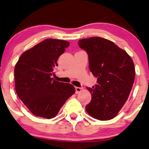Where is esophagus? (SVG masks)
I'll list each match as a JSON object with an SVG mask.
<instances>
[{
	"mask_svg": "<svg viewBox=\"0 0 149 149\" xmlns=\"http://www.w3.org/2000/svg\"><path fill=\"white\" fill-rule=\"evenodd\" d=\"M82 90V88H79V87H76L75 88V91H76V94H78Z\"/></svg>",
	"mask_w": 149,
	"mask_h": 149,
	"instance_id": "34e87169",
	"label": "esophagus"
}]
</instances>
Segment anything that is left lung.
<instances>
[{
  "label": "left lung",
  "instance_id": "8db88e82",
  "mask_svg": "<svg viewBox=\"0 0 149 149\" xmlns=\"http://www.w3.org/2000/svg\"><path fill=\"white\" fill-rule=\"evenodd\" d=\"M81 49L88 55L89 69L97 78L86 106L88 114L100 120H108L118 114L127 98L135 80L132 59L113 42L99 37L79 40Z\"/></svg>",
  "mask_w": 149,
  "mask_h": 149
}]
</instances>
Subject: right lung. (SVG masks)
Listing matches in <instances>:
<instances>
[{"mask_svg":"<svg viewBox=\"0 0 149 149\" xmlns=\"http://www.w3.org/2000/svg\"><path fill=\"white\" fill-rule=\"evenodd\" d=\"M70 43L46 39L21 55L14 68L15 91L33 114L51 119L75 92L72 84L54 80L57 59Z\"/></svg>","mask_w":149,"mask_h":149,"instance_id":"1","label":"right lung"}]
</instances>
